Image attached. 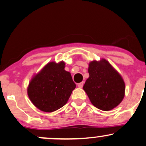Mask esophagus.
<instances>
[{
  "mask_svg": "<svg viewBox=\"0 0 146 146\" xmlns=\"http://www.w3.org/2000/svg\"><path fill=\"white\" fill-rule=\"evenodd\" d=\"M83 84H84V82H81L79 83L78 84V87H79V88H82L83 86Z\"/></svg>",
  "mask_w": 146,
  "mask_h": 146,
  "instance_id": "esophagus-1",
  "label": "esophagus"
}]
</instances>
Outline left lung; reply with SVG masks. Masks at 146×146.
<instances>
[{
	"instance_id": "obj_1",
	"label": "left lung",
	"mask_w": 146,
	"mask_h": 146,
	"mask_svg": "<svg viewBox=\"0 0 146 146\" xmlns=\"http://www.w3.org/2000/svg\"><path fill=\"white\" fill-rule=\"evenodd\" d=\"M89 78L83 85L89 100L103 111L115 108L123 100L125 86L121 75L106 59L89 64Z\"/></svg>"
}]
</instances>
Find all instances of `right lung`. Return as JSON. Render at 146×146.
<instances>
[{
	"label": "right lung",
	"instance_id": "add662e5",
	"mask_svg": "<svg viewBox=\"0 0 146 146\" xmlns=\"http://www.w3.org/2000/svg\"><path fill=\"white\" fill-rule=\"evenodd\" d=\"M64 61H52L35 75L27 87L33 104L42 111L53 112L65 106L76 85Z\"/></svg>",
	"mask_w": 146,
	"mask_h": 146
}]
</instances>
